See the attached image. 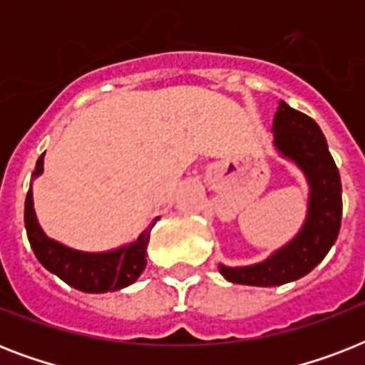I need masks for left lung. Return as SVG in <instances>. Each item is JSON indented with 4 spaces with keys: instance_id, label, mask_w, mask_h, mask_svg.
<instances>
[{
    "instance_id": "left-lung-1",
    "label": "left lung",
    "mask_w": 365,
    "mask_h": 365,
    "mask_svg": "<svg viewBox=\"0 0 365 365\" xmlns=\"http://www.w3.org/2000/svg\"><path fill=\"white\" fill-rule=\"evenodd\" d=\"M272 149L305 176L309 185L303 225L286 244L252 265H223L225 280L246 286H282L305 277L328 255L341 229V178L328 142L311 117L278 102L272 121Z\"/></svg>"
}]
</instances>
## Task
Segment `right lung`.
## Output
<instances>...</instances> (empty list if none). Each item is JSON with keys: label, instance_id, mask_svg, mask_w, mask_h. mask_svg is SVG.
<instances>
[{"label": "right lung", "instance_id": "obj_1", "mask_svg": "<svg viewBox=\"0 0 365 365\" xmlns=\"http://www.w3.org/2000/svg\"><path fill=\"white\" fill-rule=\"evenodd\" d=\"M43 157L45 153L36 163V170L31 174L24 205L26 233L39 263L48 272L70 284L71 288L87 294L117 292L136 282L148 265L145 255H148L149 235L159 217H155V222L149 223L134 240L106 252H83L51 239L39 225L34 208V191H31L34 180L43 174Z\"/></svg>", "mask_w": 365, "mask_h": 365}]
</instances>
